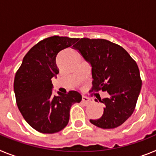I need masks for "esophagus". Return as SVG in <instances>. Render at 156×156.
Returning a JSON list of instances; mask_svg holds the SVG:
<instances>
[{
  "label": "esophagus",
  "instance_id": "esophagus-1",
  "mask_svg": "<svg viewBox=\"0 0 156 156\" xmlns=\"http://www.w3.org/2000/svg\"><path fill=\"white\" fill-rule=\"evenodd\" d=\"M82 102L84 103L85 105H87L90 102V99L88 98L87 97H85V96H83L82 97Z\"/></svg>",
  "mask_w": 156,
  "mask_h": 156
}]
</instances>
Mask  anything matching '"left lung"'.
<instances>
[{
    "label": "left lung",
    "mask_w": 156,
    "mask_h": 156,
    "mask_svg": "<svg viewBox=\"0 0 156 156\" xmlns=\"http://www.w3.org/2000/svg\"><path fill=\"white\" fill-rule=\"evenodd\" d=\"M73 48L91 66V91L109 94L99 99L105 105L103 115L90 122L102 129L119 126L133 114L141 89L137 63L124 48L107 40L81 38Z\"/></svg>",
    "instance_id": "1"
}]
</instances>
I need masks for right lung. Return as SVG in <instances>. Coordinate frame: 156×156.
Segmentation results:
<instances>
[{"label": "right lung", "mask_w": 156, "mask_h": 156, "mask_svg": "<svg viewBox=\"0 0 156 156\" xmlns=\"http://www.w3.org/2000/svg\"><path fill=\"white\" fill-rule=\"evenodd\" d=\"M78 40L59 36L44 39L27 52L16 72L14 91L18 108L25 120L38 132L55 133L64 129L69 120L71 106L82 100L76 90L52 95L51 79L59 73L58 54Z\"/></svg>", "instance_id": "obj_1"}]
</instances>
